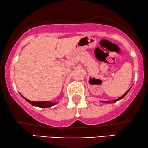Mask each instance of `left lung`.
I'll use <instances>...</instances> for the list:
<instances>
[{"instance_id": "left-lung-1", "label": "left lung", "mask_w": 148, "mask_h": 148, "mask_svg": "<svg viewBox=\"0 0 148 148\" xmlns=\"http://www.w3.org/2000/svg\"><path fill=\"white\" fill-rule=\"evenodd\" d=\"M130 88L128 89V91H126V93H124V95H123V96H121V97H119V98H118L117 99H116V100H112V101H101V102H102V103H114V102H117V101L120 100H121V99H122V98H124V97L126 96V95L127 94V93H128V91H130Z\"/></svg>"}]
</instances>
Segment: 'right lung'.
Wrapping results in <instances>:
<instances>
[{
	"label": "right lung",
	"instance_id": "obj_1",
	"mask_svg": "<svg viewBox=\"0 0 148 148\" xmlns=\"http://www.w3.org/2000/svg\"><path fill=\"white\" fill-rule=\"evenodd\" d=\"M21 96H22V95H21ZM22 97H23V98L24 99V100H27V102H29V103L32 104L33 106H37V107H40V108L51 107V106L55 105V104H57L58 102H51V101H41V102H33V101L28 100V99L24 98V96H22Z\"/></svg>",
	"mask_w": 148,
	"mask_h": 148
}]
</instances>
